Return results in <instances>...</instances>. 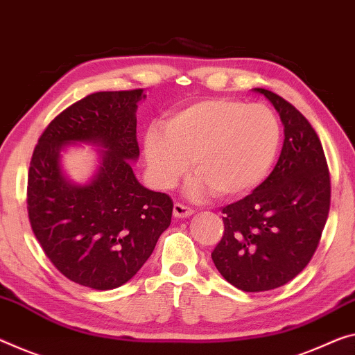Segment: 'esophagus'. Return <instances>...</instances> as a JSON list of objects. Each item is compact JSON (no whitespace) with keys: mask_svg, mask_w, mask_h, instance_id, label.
I'll return each instance as SVG.
<instances>
[{"mask_svg":"<svg viewBox=\"0 0 355 355\" xmlns=\"http://www.w3.org/2000/svg\"><path fill=\"white\" fill-rule=\"evenodd\" d=\"M193 209L192 208H189V206H185L184 203H174V206H173V214H174V217H176V219H182V217H189V216H192L193 214Z\"/></svg>","mask_w":355,"mask_h":355,"instance_id":"obj_1","label":"esophagus"}]
</instances>
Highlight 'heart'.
Listing matches in <instances>:
<instances>
[{
    "label": "heart",
    "instance_id": "b5f03b06",
    "mask_svg": "<svg viewBox=\"0 0 355 355\" xmlns=\"http://www.w3.org/2000/svg\"><path fill=\"white\" fill-rule=\"evenodd\" d=\"M281 144V123L263 105L232 98H208L170 114L163 132L146 133L144 152L157 185L170 189L189 171L193 198L214 190L233 198L249 193L263 181Z\"/></svg>",
    "mask_w": 355,
    "mask_h": 355
}]
</instances>
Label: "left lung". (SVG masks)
I'll return each mask as SVG.
<instances>
[{
    "label": "left lung",
    "instance_id": "1",
    "mask_svg": "<svg viewBox=\"0 0 355 355\" xmlns=\"http://www.w3.org/2000/svg\"><path fill=\"white\" fill-rule=\"evenodd\" d=\"M284 125V146L270 176L223 206V236L211 257L239 291L265 292L292 281L313 259L330 209V173L320 139L284 98L255 89Z\"/></svg>",
    "mask_w": 355,
    "mask_h": 355
}]
</instances>
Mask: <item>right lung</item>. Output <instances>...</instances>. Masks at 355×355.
Listing matches in <instances>:
<instances>
[{"instance_id":"1","label":"right lung","mask_w":355,"mask_h":355,"mask_svg":"<svg viewBox=\"0 0 355 355\" xmlns=\"http://www.w3.org/2000/svg\"><path fill=\"white\" fill-rule=\"evenodd\" d=\"M143 89L96 92L62 111L37 139L26 185L33 233L53 266L76 284L121 287L150 257L170 227V195L143 187L132 170L139 155L136 107ZM94 142L106 151L87 186L66 181L59 168L64 144Z\"/></svg>"}]
</instances>
